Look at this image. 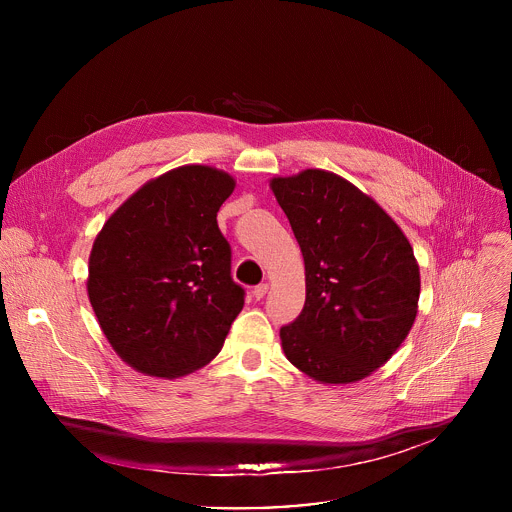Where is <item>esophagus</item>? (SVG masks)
Masks as SVG:
<instances>
[{
  "mask_svg": "<svg viewBox=\"0 0 512 512\" xmlns=\"http://www.w3.org/2000/svg\"><path fill=\"white\" fill-rule=\"evenodd\" d=\"M267 289H269L267 283H259V285L253 289V298H255V300H263L265 294H267Z\"/></svg>",
  "mask_w": 512,
  "mask_h": 512,
  "instance_id": "34e87169",
  "label": "esophagus"
}]
</instances>
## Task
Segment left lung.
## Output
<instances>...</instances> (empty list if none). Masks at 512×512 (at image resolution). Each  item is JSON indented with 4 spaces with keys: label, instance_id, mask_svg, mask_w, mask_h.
<instances>
[{
    "label": "left lung",
    "instance_id": "1",
    "mask_svg": "<svg viewBox=\"0 0 512 512\" xmlns=\"http://www.w3.org/2000/svg\"><path fill=\"white\" fill-rule=\"evenodd\" d=\"M306 265L302 314L279 330L287 360L314 381L369 377L407 338L419 265L393 218L348 180L304 170L269 182Z\"/></svg>",
    "mask_w": 512,
    "mask_h": 512
}]
</instances>
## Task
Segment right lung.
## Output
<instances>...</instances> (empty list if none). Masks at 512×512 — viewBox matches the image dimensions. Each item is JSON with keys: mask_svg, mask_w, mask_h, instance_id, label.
Instances as JSON below:
<instances>
[{"mask_svg": "<svg viewBox=\"0 0 512 512\" xmlns=\"http://www.w3.org/2000/svg\"><path fill=\"white\" fill-rule=\"evenodd\" d=\"M235 178L180 166L131 194L103 225L89 257V300L131 369L184 377L221 352L245 289L216 212Z\"/></svg>", "mask_w": 512, "mask_h": 512, "instance_id": "right-lung-1", "label": "right lung"}]
</instances>
